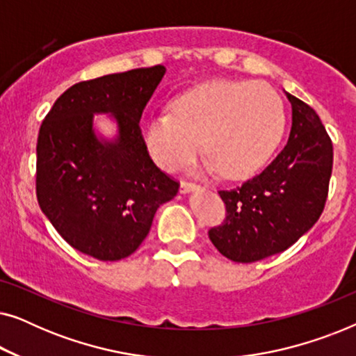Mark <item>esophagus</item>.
<instances>
[{"instance_id":"esophagus-1","label":"esophagus","mask_w":356,"mask_h":356,"mask_svg":"<svg viewBox=\"0 0 356 356\" xmlns=\"http://www.w3.org/2000/svg\"><path fill=\"white\" fill-rule=\"evenodd\" d=\"M197 188H199L197 184H194V183H189V181H181V183H179V193H181V194L193 193V191H196Z\"/></svg>"}]
</instances>
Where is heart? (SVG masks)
<instances>
[{"instance_id": "b5f03b06", "label": "heart", "mask_w": 356, "mask_h": 356, "mask_svg": "<svg viewBox=\"0 0 356 356\" xmlns=\"http://www.w3.org/2000/svg\"><path fill=\"white\" fill-rule=\"evenodd\" d=\"M285 129L280 97L251 81H207L172 102V113L143 123L150 157L168 172L181 168L201 150L204 170L227 179H245L261 170Z\"/></svg>"}]
</instances>
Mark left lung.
Returning a JSON list of instances; mask_svg holds the SVG:
<instances>
[{
	"label": "left lung",
	"instance_id": "8db88e82",
	"mask_svg": "<svg viewBox=\"0 0 356 356\" xmlns=\"http://www.w3.org/2000/svg\"><path fill=\"white\" fill-rule=\"evenodd\" d=\"M285 95L291 104L285 147L257 177L218 191L227 217L209 238L230 261L254 262L285 251L318 222L327 199L332 140L309 105Z\"/></svg>",
	"mask_w": 356,
	"mask_h": 356
}]
</instances>
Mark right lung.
<instances>
[{"label":"right lung","instance_id":"add662e5","mask_svg":"<svg viewBox=\"0 0 356 356\" xmlns=\"http://www.w3.org/2000/svg\"><path fill=\"white\" fill-rule=\"evenodd\" d=\"M165 66L118 72L70 87L43 120L37 140V199L56 232L99 261L138 250L157 209L179 184L149 157L139 120ZM108 114L117 134L96 131Z\"/></svg>","mask_w":356,"mask_h":356}]
</instances>
